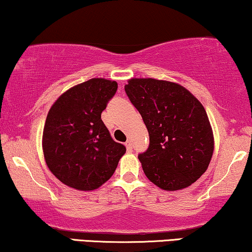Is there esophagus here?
Segmentation results:
<instances>
[{"label":"esophagus","mask_w":252,"mask_h":252,"mask_svg":"<svg viewBox=\"0 0 252 252\" xmlns=\"http://www.w3.org/2000/svg\"><path fill=\"white\" fill-rule=\"evenodd\" d=\"M125 146H126V148H127V150L132 151V149H133V142H132V141L127 140L126 143H125Z\"/></svg>","instance_id":"obj_1"}]
</instances>
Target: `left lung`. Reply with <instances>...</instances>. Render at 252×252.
Returning a JSON list of instances; mask_svg holds the SVG:
<instances>
[{
  "label": "left lung",
  "mask_w": 252,
  "mask_h": 252,
  "mask_svg": "<svg viewBox=\"0 0 252 252\" xmlns=\"http://www.w3.org/2000/svg\"><path fill=\"white\" fill-rule=\"evenodd\" d=\"M125 92L149 133L139 155L146 177L163 190L187 188L208 170L215 137L202 103L184 86L153 78H132Z\"/></svg>",
  "instance_id": "8db88e82"
}]
</instances>
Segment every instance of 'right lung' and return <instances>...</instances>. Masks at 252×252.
<instances>
[{
    "instance_id": "add662e5",
    "label": "right lung",
    "mask_w": 252,
    "mask_h": 252,
    "mask_svg": "<svg viewBox=\"0 0 252 252\" xmlns=\"http://www.w3.org/2000/svg\"><path fill=\"white\" fill-rule=\"evenodd\" d=\"M118 84L93 78L58 97L47 115L42 150L47 166L61 182L77 190H94L105 184L126 153L112 140L101 119Z\"/></svg>"
}]
</instances>
